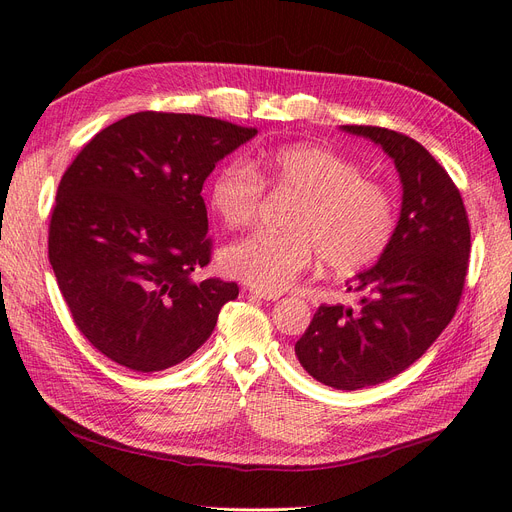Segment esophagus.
<instances>
[{
	"mask_svg": "<svg viewBox=\"0 0 512 512\" xmlns=\"http://www.w3.org/2000/svg\"><path fill=\"white\" fill-rule=\"evenodd\" d=\"M253 297H259V299H266V301H276L280 299V291H261V289H251L249 291Z\"/></svg>",
	"mask_w": 512,
	"mask_h": 512,
	"instance_id": "esophagus-1",
	"label": "esophagus"
}]
</instances>
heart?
Here are the masks:
<instances>
[{"label":"heart","instance_id":"1","mask_svg":"<svg viewBox=\"0 0 512 512\" xmlns=\"http://www.w3.org/2000/svg\"><path fill=\"white\" fill-rule=\"evenodd\" d=\"M266 185L297 198L291 232L259 230L221 253L223 270L261 291H280L320 257L333 274L352 276L384 255L396 232V202L382 183L365 179L356 162L318 145L280 147L221 166L208 185V204L240 230L257 221Z\"/></svg>","mask_w":512,"mask_h":512}]
</instances>
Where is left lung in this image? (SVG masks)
I'll use <instances>...</instances> for the list:
<instances>
[{
  "mask_svg": "<svg viewBox=\"0 0 512 512\" xmlns=\"http://www.w3.org/2000/svg\"><path fill=\"white\" fill-rule=\"evenodd\" d=\"M342 130L371 139L394 160L401 217L384 255L348 282L356 304L320 306L295 354L320 384L361 390L405 371L451 323L468 270L470 225L460 189L424 145L380 126Z\"/></svg>",
  "mask_w": 512,
  "mask_h": 512,
  "instance_id": "obj_1",
  "label": "left lung"
}]
</instances>
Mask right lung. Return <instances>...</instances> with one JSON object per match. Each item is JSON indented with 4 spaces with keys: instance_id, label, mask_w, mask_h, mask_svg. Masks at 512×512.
I'll use <instances>...</instances> for the list:
<instances>
[{
    "instance_id": "1",
    "label": "right lung",
    "mask_w": 512,
    "mask_h": 512,
    "mask_svg": "<svg viewBox=\"0 0 512 512\" xmlns=\"http://www.w3.org/2000/svg\"><path fill=\"white\" fill-rule=\"evenodd\" d=\"M255 128L139 111L103 128L65 170L48 257L75 327L126 369L179 365L211 337L236 282L192 280L211 261L206 177Z\"/></svg>"
}]
</instances>
